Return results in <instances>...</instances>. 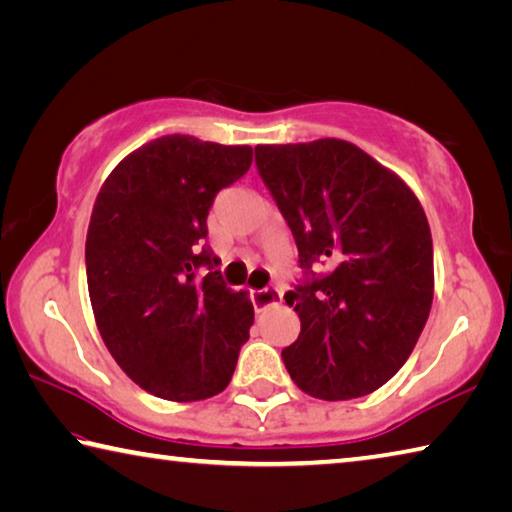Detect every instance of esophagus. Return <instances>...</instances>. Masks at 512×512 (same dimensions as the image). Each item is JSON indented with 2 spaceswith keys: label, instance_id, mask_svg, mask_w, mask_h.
<instances>
[{
  "label": "esophagus",
  "instance_id": "34e87169",
  "mask_svg": "<svg viewBox=\"0 0 512 512\" xmlns=\"http://www.w3.org/2000/svg\"><path fill=\"white\" fill-rule=\"evenodd\" d=\"M250 300H253V307L257 311H264L266 307L277 305V302L282 300V293L277 287H266V289H257V291H250Z\"/></svg>",
  "mask_w": 512,
  "mask_h": 512
}]
</instances>
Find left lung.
<instances>
[{"instance_id": "8db88e82", "label": "left lung", "mask_w": 512, "mask_h": 512, "mask_svg": "<svg viewBox=\"0 0 512 512\" xmlns=\"http://www.w3.org/2000/svg\"><path fill=\"white\" fill-rule=\"evenodd\" d=\"M255 164L298 246L300 316L284 366L336 402L384 386L418 343L433 300V244L418 198L350 142L255 146Z\"/></svg>"}]
</instances>
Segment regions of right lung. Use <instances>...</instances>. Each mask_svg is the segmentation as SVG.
<instances>
[{"label":"right lung","mask_w":512,"mask_h":512,"mask_svg":"<svg viewBox=\"0 0 512 512\" xmlns=\"http://www.w3.org/2000/svg\"><path fill=\"white\" fill-rule=\"evenodd\" d=\"M250 146L158 137L121 160L94 203L85 268L101 339L144 391L194 402L230 384L253 325L205 244L221 189L244 176Z\"/></svg>","instance_id":"right-lung-1"}]
</instances>
